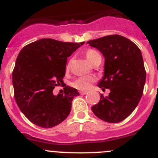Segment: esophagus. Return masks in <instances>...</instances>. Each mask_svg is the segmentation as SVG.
<instances>
[{"label": "esophagus", "instance_id": "1", "mask_svg": "<svg viewBox=\"0 0 158 158\" xmlns=\"http://www.w3.org/2000/svg\"><path fill=\"white\" fill-rule=\"evenodd\" d=\"M88 91H81L80 94H88Z\"/></svg>", "mask_w": 158, "mask_h": 158}]
</instances>
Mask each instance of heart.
I'll return each mask as SVG.
<instances>
[{
    "label": "heart",
    "mask_w": 158,
    "mask_h": 158,
    "mask_svg": "<svg viewBox=\"0 0 158 158\" xmlns=\"http://www.w3.org/2000/svg\"><path fill=\"white\" fill-rule=\"evenodd\" d=\"M86 56L88 58V60L92 64L93 61L96 59V58L101 56L100 54L94 49H88L86 52ZM70 62L67 64V69L70 67ZM94 81V78L91 76H82L78 77L74 82H73V85L77 88L81 90H87L90 88L91 86V84Z\"/></svg>",
    "instance_id": "1"
}]
</instances>
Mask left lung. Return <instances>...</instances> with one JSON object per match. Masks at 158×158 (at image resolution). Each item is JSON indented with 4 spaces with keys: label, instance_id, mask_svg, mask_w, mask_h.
I'll return each mask as SVG.
<instances>
[{
    "label": "left lung",
    "instance_id": "8db88e82",
    "mask_svg": "<svg viewBox=\"0 0 158 158\" xmlns=\"http://www.w3.org/2000/svg\"><path fill=\"white\" fill-rule=\"evenodd\" d=\"M88 43L105 57L104 75L98 86L110 90L106 97L101 94L99 102L91 110L103 121L119 123L134 111L142 97L146 71L140 49L119 35H107Z\"/></svg>",
    "mask_w": 158,
    "mask_h": 158
}]
</instances>
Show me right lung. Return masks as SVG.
Returning a JSON list of instances; mask_svg holds the SVG:
<instances>
[{
  "label": "right lung",
  "mask_w": 158,
  "mask_h": 158,
  "mask_svg": "<svg viewBox=\"0 0 158 158\" xmlns=\"http://www.w3.org/2000/svg\"><path fill=\"white\" fill-rule=\"evenodd\" d=\"M85 43L41 39L29 43L18 56L12 72L15 98L22 113L38 127L51 128L62 123L71 110L77 90L64 87V93L52 90L64 83L67 57Z\"/></svg>",
  "instance_id": "1"
}]
</instances>
